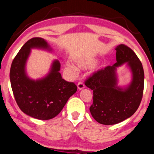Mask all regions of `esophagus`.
I'll return each instance as SVG.
<instances>
[{"label":"esophagus","instance_id":"1","mask_svg":"<svg viewBox=\"0 0 154 154\" xmlns=\"http://www.w3.org/2000/svg\"><path fill=\"white\" fill-rule=\"evenodd\" d=\"M77 87H78L79 89H82L85 88V85L82 81H79L78 84H77Z\"/></svg>","mask_w":154,"mask_h":154}]
</instances>
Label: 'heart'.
I'll return each instance as SVG.
<instances>
[{"label":"heart","instance_id":"b5f03b06","mask_svg":"<svg viewBox=\"0 0 154 154\" xmlns=\"http://www.w3.org/2000/svg\"><path fill=\"white\" fill-rule=\"evenodd\" d=\"M97 61L94 59H86V60H80L77 62V65L79 67L82 68H87L93 67Z\"/></svg>","mask_w":154,"mask_h":154}]
</instances>
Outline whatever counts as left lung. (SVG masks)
<instances>
[{
  "label": "left lung",
  "mask_w": 154,
  "mask_h": 154,
  "mask_svg": "<svg viewBox=\"0 0 154 154\" xmlns=\"http://www.w3.org/2000/svg\"><path fill=\"white\" fill-rule=\"evenodd\" d=\"M116 63L95 72L85 81L93 91V103L89 107L91 116L100 124L113 125L133 115L141 104L144 86L142 64L131 48L121 44L116 48ZM127 62L133 80L123 91L116 87V67Z\"/></svg>",
  "instance_id": "obj_1"
}]
</instances>
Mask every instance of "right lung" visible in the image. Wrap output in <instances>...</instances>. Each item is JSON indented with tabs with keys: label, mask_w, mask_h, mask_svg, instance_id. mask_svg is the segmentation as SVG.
<instances>
[{
	"label": "right lung",
	"mask_w": 154,
	"mask_h": 154,
	"mask_svg": "<svg viewBox=\"0 0 154 154\" xmlns=\"http://www.w3.org/2000/svg\"><path fill=\"white\" fill-rule=\"evenodd\" d=\"M48 48L44 39L29 40L17 52L12 62L10 79L15 100L23 112L40 120L54 118L63 109L67 100L77 91L74 82L62 78L60 64L55 60L45 78L34 81L25 75V65L30 48Z\"/></svg>",
	"instance_id": "1"
}]
</instances>
